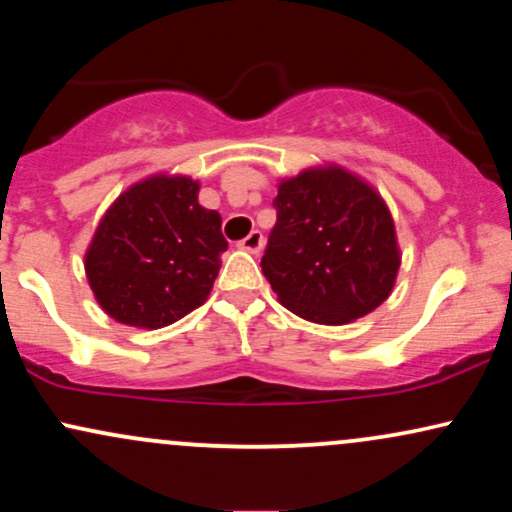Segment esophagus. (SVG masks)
Masks as SVG:
<instances>
[{
    "mask_svg": "<svg viewBox=\"0 0 512 512\" xmlns=\"http://www.w3.org/2000/svg\"><path fill=\"white\" fill-rule=\"evenodd\" d=\"M262 245H264V236H262V233H260V231H252L250 236H245L243 240H240L238 248H240V250H248V252H252V255H260Z\"/></svg>",
    "mask_w": 512,
    "mask_h": 512,
    "instance_id": "esophagus-1",
    "label": "esophagus"
}]
</instances>
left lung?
<instances>
[{
	"label": "left lung",
	"mask_w": 512,
	"mask_h": 512,
	"mask_svg": "<svg viewBox=\"0 0 512 512\" xmlns=\"http://www.w3.org/2000/svg\"><path fill=\"white\" fill-rule=\"evenodd\" d=\"M274 207L262 272L284 308L315 325H349L387 301L402 252L370 182L322 163L281 180Z\"/></svg>",
	"instance_id": "left-lung-1"
}]
</instances>
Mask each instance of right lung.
<instances>
[{
  "mask_svg": "<svg viewBox=\"0 0 512 512\" xmlns=\"http://www.w3.org/2000/svg\"><path fill=\"white\" fill-rule=\"evenodd\" d=\"M190 175L156 173L110 204L86 248L93 296L113 320L161 330L209 298L228 248Z\"/></svg>",
  "mask_w": 512,
  "mask_h": 512,
  "instance_id": "add662e5",
  "label": "right lung"
}]
</instances>
